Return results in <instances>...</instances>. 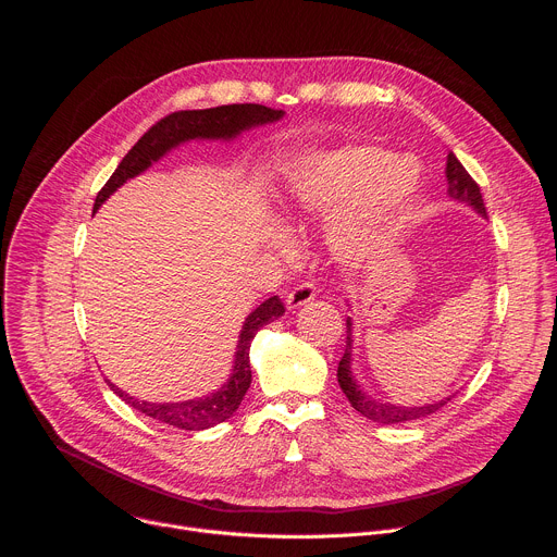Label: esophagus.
Returning <instances> with one entry per match:
<instances>
[{
    "mask_svg": "<svg viewBox=\"0 0 557 557\" xmlns=\"http://www.w3.org/2000/svg\"><path fill=\"white\" fill-rule=\"evenodd\" d=\"M314 299V286L312 284H299V286H295L288 295H286V306L293 310V308H299V306H304V304H308V301H312Z\"/></svg>",
    "mask_w": 557,
    "mask_h": 557,
    "instance_id": "34e87169",
    "label": "esophagus"
}]
</instances>
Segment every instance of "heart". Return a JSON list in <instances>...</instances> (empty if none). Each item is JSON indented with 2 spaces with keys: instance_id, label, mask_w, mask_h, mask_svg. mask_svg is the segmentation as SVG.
<instances>
[{
  "instance_id": "b5f03b06",
  "label": "heart",
  "mask_w": 557,
  "mask_h": 557,
  "mask_svg": "<svg viewBox=\"0 0 557 557\" xmlns=\"http://www.w3.org/2000/svg\"><path fill=\"white\" fill-rule=\"evenodd\" d=\"M417 189V174L399 156L379 147H348L297 161L284 181L282 205L295 220L333 213L361 202L339 226L337 243L350 251L399 215Z\"/></svg>"
}]
</instances>
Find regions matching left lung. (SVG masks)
<instances>
[{"mask_svg": "<svg viewBox=\"0 0 557 557\" xmlns=\"http://www.w3.org/2000/svg\"><path fill=\"white\" fill-rule=\"evenodd\" d=\"M445 176H447V196L451 200H458V202H467L471 209L479 211L481 215L487 213L485 209V202H483V194H481V187L475 185V181L467 174V170L460 165L458 158L449 151L447 153V168H445ZM350 363H352V320L348 317L346 320V352L339 361V368H337V381L344 389V394L348 396L350 406L363 414L366 419L374 421V423H383V425H392V423H406V421H417L421 417H430L434 414L436 410H441L447 401H451V396H445V399L441 401H434V404H425V406H414V408H408V406H394V404H383V401H376L372 399V396L361 389V385L357 383V379L352 376V370H350Z\"/></svg>", "mask_w": 557, "mask_h": 557, "instance_id": "8db88e82", "label": "left lung"}]
</instances>
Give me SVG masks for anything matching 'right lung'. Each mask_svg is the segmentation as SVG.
I'll list each match as a JSON object with an SVG mask.
<instances>
[{"instance_id": "obj_1", "label": "right lung", "mask_w": 557, "mask_h": 557, "mask_svg": "<svg viewBox=\"0 0 557 557\" xmlns=\"http://www.w3.org/2000/svg\"><path fill=\"white\" fill-rule=\"evenodd\" d=\"M284 116L282 110H271L267 106L258 103H233V106H220V108H209V110H181L174 112L165 119L151 125L138 143L125 153L110 181L103 185V189L97 194L95 200V211L129 178L143 174L151 163L161 161V158L178 147L181 143L196 140V138H207V140H231L237 134H243L245 129L267 125L273 121H280ZM284 314V304L280 301L277 295L269 297L262 301L249 317L245 320V326L240 331V339H237L235 348V359H233V370L226 383L207 396H200V399H189V401H178V404H149V401H138L134 396L125 394L121 387L114 383L108 385L119 394L121 399L138 410L140 414L156 419L161 423L174 425L178 430H209L226 419L233 417V412L240 408L245 394L251 385V361H249V348L260 329L271 324L277 317Z\"/></svg>"}]
</instances>
